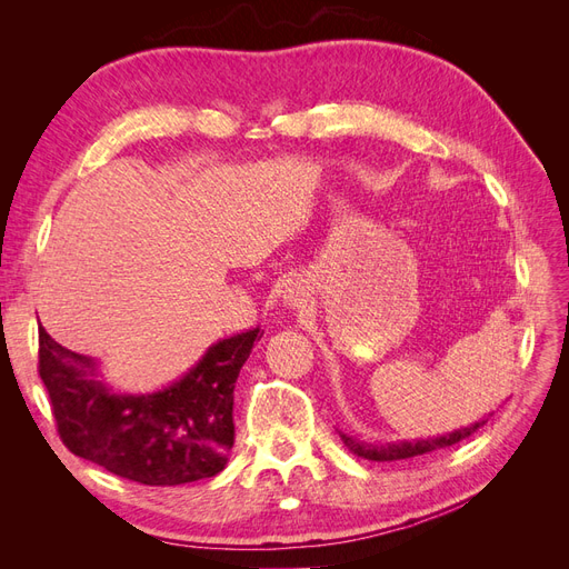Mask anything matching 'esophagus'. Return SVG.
I'll return each instance as SVG.
<instances>
[{
    "mask_svg": "<svg viewBox=\"0 0 569 569\" xmlns=\"http://www.w3.org/2000/svg\"><path fill=\"white\" fill-rule=\"evenodd\" d=\"M311 287H308L306 280H289V284L282 291V301L287 308H297V311H303V308L311 306Z\"/></svg>",
    "mask_w": 569,
    "mask_h": 569,
    "instance_id": "34e87169",
    "label": "esophagus"
}]
</instances>
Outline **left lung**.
Here are the masks:
<instances>
[{"label": "left lung", "mask_w": 569, "mask_h": 569, "mask_svg": "<svg viewBox=\"0 0 569 569\" xmlns=\"http://www.w3.org/2000/svg\"><path fill=\"white\" fill-rule=\"evenodd\" d=\"M493 416V412H489V418ZM479 420L475 425H468V427H460V429H453V432L449 435H441V437H427V439H412V441H387V443H368V441H360L356 437H349L339 432L343 446L353 453V456H360L366 460H377V462H387V460H406V458H416V456H425V453H432V451H439V449H446V446H453L462 439H468L470 435H475L477 429L481 425H487V420Z\"/></svg>", "instance_id": "8db88e82"}]
</instances>
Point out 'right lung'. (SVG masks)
I'll return each mask as SVG.
<instances>
[{
    "label": "right lung",
    "mask_w": 569,
    "mask_h": 569,
    "mask_svg": "<svg viewBox=\"0 0 569 569\" xmlns=\"http://www.w3.org/2000/svg\"><path fill=\"white\" fill-rule=\"evenodd\" d=\"M261 327L209 347L180 380L151 393H116L97 360L40 327V377L66 449L147 487L216 477L234 443V382Z\"/></svg>",
    "instance_id": "add662e5"
}]
</instances>
